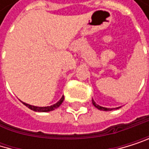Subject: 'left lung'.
Segmentation results:
<instances>
[{"instance_id": "left-lung-1", "label": "left lung", "mask_w": 149, "mask_h": 149, "mask_svg": "<svg viewBox=\"0 0 149 149\" xmlns=\"http://www.w3.org/2000/svg\"><path fill=\"white\" fill-rule=\"evenodd\" d=\"M92 104H93V105H94L95 108H97V109H98V110H101V111H112V110L113 109V108H112V109H111V108H106V107L100 106V105H98L97 104H95V102L93 99H92ZM116 109H118V107L116 108Z\"/></svg>"}]
</instances>
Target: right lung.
I'll return each mask as SVG.
<instances>
[{"instance_id":"right-lung-1","label":"right lung","mask_w":149,"mask_h":149,"mask_svg":"<svg viewBox=\"0 0 149 149\" xmlns=\"http://www.w3.org/2000/svg\"><path fill=\"white\" fill-rule=\"evenodd\" d=\"M63 100H64V96L62 95L61 96V98L56 103V104H52V105H50V106H43V107H41V106H35V105H31V104H26V103H24V102H22L26 107H28L29 109H31V110H33V111H35V112H40V113H46V112H51V111H54V109H56V108H58L61 104V103L63 102Z\"/></svg>"}]
</instances>
